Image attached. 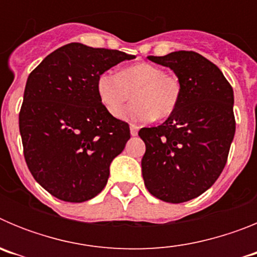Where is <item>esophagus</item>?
<instances>
[{"label": "esophagus", "instance_id": "esophagus-1", "mask_svg": "<svg viewBox=\"0 0 257 257\" xmlns=\"http://www.w3.org/2000/svg\"><path fill=\"white\" fill-rule=\"evenodd\" d=\"M138 131H139V127L135 126V124H131V126H130L131 136H136V135H138Z\"/></svg>", "mask_w": 257, "mask_h": 257}]
</instances>
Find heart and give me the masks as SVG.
I'll return each mask as SVG.
<instances>
[{
	"label": "heart",
	"mask_w": 257,
	"mask_h": 257,
	"mask_svg": "<svg viewBox=\"0 0 257 257\" xmlns=\"http://www.w3.org/2000/svg\"><path fill=\"white\" fill-rule=\"evenodd\" d=\"M96 92L101 105L113 117L122 114L130 100L135 103L124 110L123 118L133 123H145L154 117L167 118L176 110L181 85L176 76L151 63H138L122 68L118 74L104 72L96 79Z\"/></svg>",
	"instance_id": "obj_1"
}]
</instances>
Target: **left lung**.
<instances>
[{
	"mask_svg": "<svg viewBox=\"0 0 257 257\" xmlns=\"http://www.w3.org/2000/svg\"><path fill=\"white\" fill-rule=\"evenodd\" d=\"M180 81L178 108L162 124L144 127L143 179L151 194L170 203L197 198L225 167L235 134L234 95L216 65L194 51L148 56Z\"/></svg>",
	"mask_w": 257,
	"mask_h": 257,
	"instance_id": "left-lung-1",
	"label": "left lung"
}]
</instances>
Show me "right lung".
Wrapping results in <instances>:
<instances>
[{
	"mask_svg": "<svg viewBox=\"0 0 257 257\" xmlns=\"http://www.w3.org/2000/svg\"><path fill=\"white\" fill-rule=\"evenodd\" d=\"M135 56L78 42L47 55L27 79L19 114L24 158L41 187L65 202L97 196L130 127L101 105L96 79Z\"/></svg>",
	"mask_w": 257,
	"mask_h": 257,
	"instance_id": "right-lung-1",
	"label": "right lung"
}]
</instances>
